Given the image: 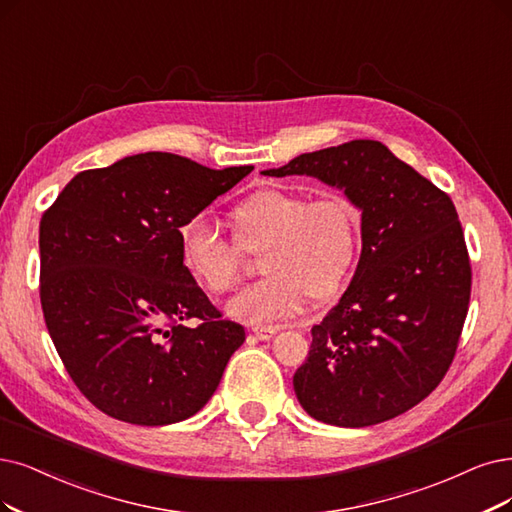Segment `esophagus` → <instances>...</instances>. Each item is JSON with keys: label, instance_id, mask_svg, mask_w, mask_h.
<instances>
[{"label": "esophagus", "instance_id": "obj_1", "mask_svg": "<svg viewBox=\"0 0 512 512\" xmlns=\"http://www.w3.org/2000/svg\"><path fill=\"white\" fill-rule=\"evenodd\" d=\"M278 331H280V327H276V325H257V327H253V333L259 339H272Z\"/></svg>", "mask_w": 512, "mask_h": 512}]
</instances>
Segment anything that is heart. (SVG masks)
Returning a JSON list of instances; mask_svg holds the SVG:
<instances>
[{
    "label": "heart",
    "mask_w": 512,
    "mask_h": 512,
    "mask_svg": "<svg viewBox=\"0 0 512 512\" xmlns=\"http://www.w3.org/2000/svg\"><path fill=\"white\" fill-rule=\"evenodd\" d=\"M234 240L196 213L177 227L181 266L196 285L223 295L240 280L244 253H261L268 276L242 289L227 306L244 323L297 314L308 299L342 293L361 253V213L344 194L306 196L261 189L234 213Z\"/></svg>",
    "instance_id": "1"
}]
</instances>
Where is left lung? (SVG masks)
<instances>
[{"mask_svg":"<svg viewBox=\"0 0 512 512\" xmlns=\"http://www.w3.org/2000/svg\"><path fill=\"white\" fill-rule=\"evenodd\" d=\"M268 177L310 175L363 211L350 287L312 327L295 394L314 420L363 428L396 418L441 384L470 304L472 268L451 198L380 141L301 154Z\"/></svg>","mask_w":512,"mask_h":512,"instance_id":"left-lung-1","label":"left lung"}]
</instances>
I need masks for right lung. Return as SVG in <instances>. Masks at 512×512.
<instances>
[{
    "label": "right lung",
    "mask_w": 512,
    "mask_h": 512,
    "mask_svg": "<svg viewBox=\"0 0 512 512\" xmlns=\"http://www.w3.org/2000/svg\"><path fill=\"white\" fill-rule=\"evenodd\" d=\"M251 170L147 151L75 175L44 211L46 327L73 384L111 418L139 426L192 418L242 346L244 327L183 270L177 227Z\"/></svg>",
    "instance_id": "obj_1"
}]
</instances>
